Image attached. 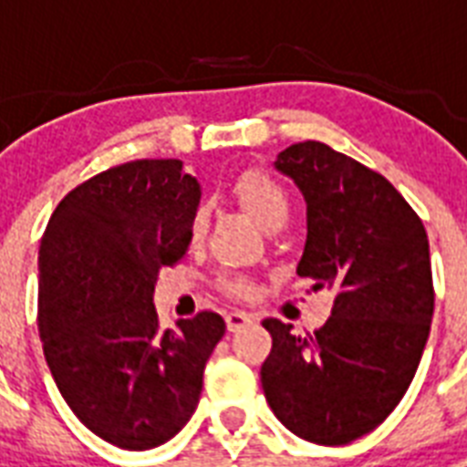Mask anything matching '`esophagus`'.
Listing matches in <instances>:
<instances>
[{
  "label": "esophagus",
  "instance_id": "obj_1",
  "mask_svg": "<svg viewBox=\"0 0 467 467\" xmlns=\"http://www.w3.org/2000/svg\"><path fill=\"white\" fill-rule=\"evenodd\" d=\"M252 322H254V315H249L244 310H233L225 315V325L230 332H240L242 327L252 325Z\"/></svg>",
  "mask_w": 467,
  "mask_h": 467
}]
</instances>
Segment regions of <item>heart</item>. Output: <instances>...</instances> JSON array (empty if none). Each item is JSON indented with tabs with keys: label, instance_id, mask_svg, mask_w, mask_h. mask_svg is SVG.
Masks as SVG:
<instances>
[{
	"label": "heart",
	"instance_id": "b5f03b06",
	"mask_svg": "<svg viewBox=\"0 0 467 467\" xmlns=\"http://www.w3.org/2000/svg\"><path fill=\"white\" fill-rule=\"evenodd\" d=\"M234 196L240 198L244 211L264 227V230H281L291 218V196L276 179L264 171L249 169L234 182ZM208 225V211L198 208L191 220V237L201 240ZM223 288L233 296H247L249 284L240 276H223Z\"/></svg>",
	"mask_w": 467,
	"mask_h": 467
}]
</instances>
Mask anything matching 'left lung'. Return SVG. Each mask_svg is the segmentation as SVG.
I'll use <instances>...</instances> for the list:
<instances>
[{
	"label": "left lung",
	"instance_id": "left-lung-1",
	"mask_svg": "<svg viewBox=\"0 0 467 467\" xmlns=\"http://www.w3.org/2000/svg\"><path fill=\"white\" fill-rule=\"evenodd\" d=\"M274 167L307 205L298 276L334 306L312 337L264 319L274 347L262 388L293 434L341 446L373 431L417 373L434 315L427 230L385 176L325 142L291 145Z\"/></svg>",
	"mask_w": 467,
	"mask_h": 467
}]
</instances>
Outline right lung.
I'll return each instance as SVG.
<instances>
[{
    "instance_id": "obj_1",
    "label": "right lung",
    "mask_w": 467,
    "mask_h": 467,
    "mask_svg": "<svg viewBox=\"0 0 467 467\" xmlns=\"http://www.w3.org/2000/svg\"><path fill=\"white\" fill-rule=\"evenodd\" d=\"M201 183L179 160H135L79 183L38 249V334L84 427L128 451L167 443L196 412L225 319L198 312L161 332L155 284L186 254Z\"/></svg>"
}]
</instances>
